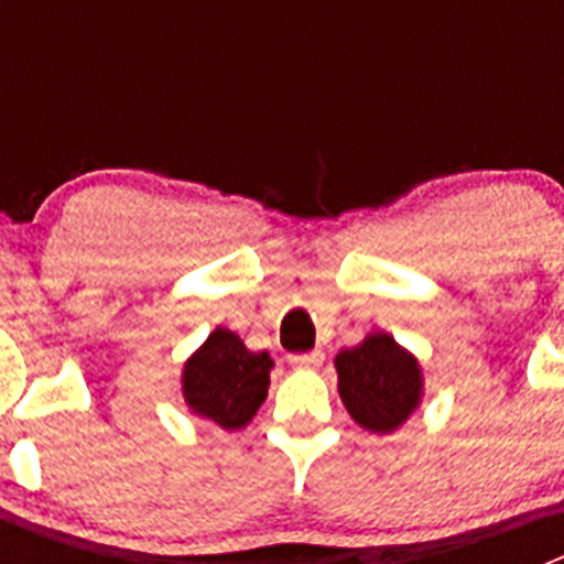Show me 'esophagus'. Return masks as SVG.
I'll return each mask as SVG.
<instances>
[{"label": "esophagus", "instance_id": "obj_1", "mask_svg": "<svg viewBox=\"0 0 564 564\" xmlns=\"http://www.w3.org/2000/svg\"><path fill=\"white\" fill-rule=\"evenodd\" d=\"M288 361L293 364V367H299V370H313V367H318V364L325 361V356H322V350H311V352H293Z\"/></svg>", "mask_w": 564, "mask_h": 564}]
</instances>
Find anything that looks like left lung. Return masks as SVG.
Segmentation results:
<instances>
[{
  "mask_svg": "<svg viewBox=\"0 0 564 564\" xmlns=\"http://www.w3.org/2000/svg\"><path fill=\"white\" fill-rule=\"evenodd\" d=\"M336 370L344 406L364 430H398L421 401L417 361L387 333H372L338 352Z\"/></svg>",
  "mask_w": 564,
  "mask_h": 564,
  "instance_id": "left-lung-1",
  "label": "left lung"
}]
</instances>
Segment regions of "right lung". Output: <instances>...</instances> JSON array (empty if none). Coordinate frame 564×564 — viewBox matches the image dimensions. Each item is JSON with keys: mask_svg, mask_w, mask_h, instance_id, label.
I'll use <instances>...</instances> for the list:
<instances>
[{"mask_svg": "<svg viewBox=\"0 0 564 564\" xmlns=\"http://www.w3.org/2000/svg\"><path fill=\"white\" fill-rule=\"evenodd\" d=\"M271 367L268 352L246 350L239 336L217 327L186 361L183 395L197 415L223 430H239L265 401Z\"/></svg>", "mask_w": 564, "mask_h": 564, "instance_id": "1", "label": "right lung"}]
</instances>
